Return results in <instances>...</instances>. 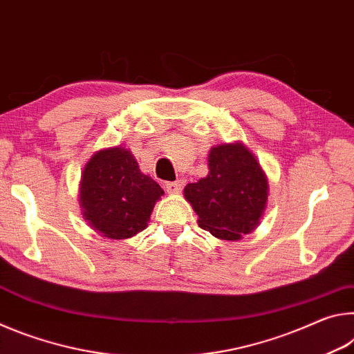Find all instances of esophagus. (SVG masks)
<instances>
[{
	"label": "esophagus",
	"instance_id": "34e87169",
	"mask_svg": "<svg viewBox=\"0 0 354 354\" xmlns=\"http://www.w3.org/2000/svg\"><path fill=\"white\" fill-rule=\"evenodd\" d=\"M184 183L181 179H178V181H173V183H165V190L169 192V194H179L183 189Z\"/></svg>",
	"mask_w": 354,
	"mask_h": 354
}]
</instances>
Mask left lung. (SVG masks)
I'll use <instances>...</instances> for the list:
<instances>
[{"label": "left lung", "mask_w": 354, "mask_h": 354, "mask_svg": "<svg viewBox=\"0 0 354 354\" xmlns=\"http://www.w3.org/2000/svg\"><path fill=\"white\" fill-rule=\"evenodd\" d=\"M207 167L206 178L185 185V200L203 230L221 241H241L256 230L267 209L266 171L239 140L209 149Z\"/></svg>", "instance_id": "obj_1"}]
</instances>
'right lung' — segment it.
Wrapping results in <instances>:
<instances>
[{"label": "right lung", "mask_w": 354, "mask_h": 354, "mask_svg": "<svg viewBox=\"0 0 354 354\" xmlns=\"http://www.w3.org/2000/svg\"><path fill=\"white\" fill-rule=\"evenodd\" d=\"M162 195V187L140 171L134 154L122 145L95 153L81 175L82 218L111 241L134 237L145 230Z\"/></svg>", "instance_id": "obj_1"}]
</instances>
